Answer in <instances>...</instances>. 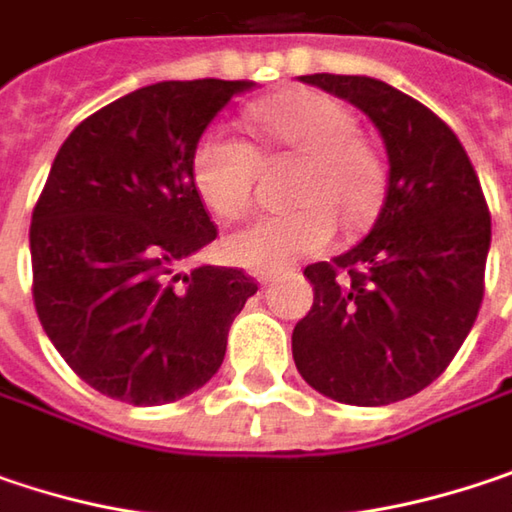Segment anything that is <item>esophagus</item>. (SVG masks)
Instances as JSON below:
<instances>
[{
  "label": "esophagus",
  "instance_id": "1",
  "mask_svg": "<svg viewBox=\"0 0 512 512\" xmlns=\"http://www.w3.org/2000/svg\"><path fill=\"white\" fill-rule=\"evenodd\" d=\"M276 274H279V271H256V282H259V285H271V282H274L276 279Z\"/></svg>",
  "mask_w": 512,
  "mask_h": 512
}]
</instances>
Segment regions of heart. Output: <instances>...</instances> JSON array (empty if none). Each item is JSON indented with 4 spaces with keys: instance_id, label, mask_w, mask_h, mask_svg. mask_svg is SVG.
<instances>
[{
    "instance_id": "heart-1",
    "label": "heart",
    "mask_w": 512,
    "mask_h": 512,
    "mask_svg": "<svg viewBox=\"0 0 512 512\" xmlns=\"http://www.w3.org/2000/svg\"><path fill=\"white\" fill-rule=\"evenodd\" d=\"M250 119L274 151L303 157L294 189L300 206L230 233L224 241L230 262L276 271L323 250L338 233V218L349 230H361L379 215L387 189L384 163L373 145L355 136V116L341 101L317 90H291L253 107ZM256 174L259 151L233 130L209 128L198 139L192 180L221 218H238L250 206Z\"/></svg>"
}]
</instances>
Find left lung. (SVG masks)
I'll list each match as a JSON object with an SVG mask.
<instances>
[{"instance_id":"left-lung-1","label":"left lung","mask_w":512,"mask_h":512,"mask_svg":"<svg viewBox=\"0 0 512 512\" xmlns=\"http://www.w3.org/2000/svg\"><path fill=\"white\" fill-rule=\"evenodd\" d=\"M355 104L387 151L373 230L314 262L311 311L294 326L300 376L323 396L379 408L420 393L466 341L490 253V209L452 128L425 104L367 75H303Z\"/></svg>"}]
</instances>
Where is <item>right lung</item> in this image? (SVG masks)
I'll use <instances>...</instances> for the list:
<instances>
[{
	"instance_id": "add662e5",
	"label": "right lung",
	"mask_w": 512,
	"mask_h": 512,
	"mask_svg": "<svg viewBox=\"0 0 512 512\" xmlns=\"http://www.w3.org/2000/svg\"><path fill=\"white\" fill-rule=\"evenodd\" d=\"M253 81H160L84 119L60 145L31 215L34 306L63 361L130 405L209 382L256 294L236 268L186 262L215 241L192 180L209 122Z\"/></svg>"
}]
</instances>
